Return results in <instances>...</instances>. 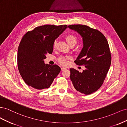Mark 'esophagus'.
I'll use <instances>...</instances> for the list:
<instances>
[{
	"label": "esophagus",
	"instance_id": "esophagus-1",
	"mask_svg": "<svg viewBox=\"0 0 127 127\" xmlns=\"http://www.w3.org/2000/svg\"><path fill=\"white\" fill-rule=\"evenodd\" d=\"M61 70L64 71V70L67 69H66V68H64V67H61Z\"/></svg>",
	"mask_w": 127,
	"mask_h": 127
}]
</instances>
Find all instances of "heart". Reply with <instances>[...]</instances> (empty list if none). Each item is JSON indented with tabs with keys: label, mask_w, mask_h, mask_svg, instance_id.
Masks as SVG:
<instances>
[{
	"label": "heart",
	"mask_w": 127,
	"mask_h": 127,
	"mask_svg": "<svg viewBox=\"0 0 127 127\" xmlns=\"http://www.w3.org/2000/svg\"><path fill=\"white\" fill-rule=\"evenodd\" d=\"M67 42L70 45H75L77 42V37L74 35H68L66 37ZM57 45V40H56L54 42V43H53V47L56 48ZM71 59V57L67 56H60L59 58L58 59V63L61 64V65H63V66H66V65L68 64V60Z\"/></svg>",
	"instance_id": "heart-1"
}]
</instances>
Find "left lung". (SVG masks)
Instances as JSON below:
<instances>
[{"label":"left lung","mask_w":127,"mask_h":127,"mask_svg":"<svg viewBox=\"0 0 127 127\" xmlns=\"http://www.w3.org/2000/svg\"><path fill=\"white\" fill-rule=\"evenodd\" d=\"M68 28L83 38V48L74 62L85 67L82 72L70 68V78L77 91L89 95L101 87L109 70L111 55L108 42L101 32L87 25H70Z\"/></svg>","instance_id":"8db88e82"}]
</instances>
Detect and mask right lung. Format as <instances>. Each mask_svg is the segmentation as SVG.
<instances>
[{"instance_id": "add662e5", "label": "right lung", "mask_w": 127, "mask_h": 127, "mask_svg": "<svg viewBox=\"0 0 127 127\" xmlns=\"http://www.w3.org/2000/svg\"><path fill=\"white\" fill-rule=\"evenodd\" d=\"M67 28V25H44L24 34L18 46L17 64L27 85L40 90L50 86L61 69L45 64L43 60L52 53L55 40Z\"/></svg>"}]
</instances>
